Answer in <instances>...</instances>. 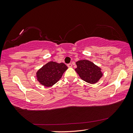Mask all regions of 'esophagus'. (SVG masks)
Wrapping results in <instances>:
<instances>
[{
    "mask_svg": "<svg viewBox=\"0 0 133 133\" xmlns=\"http://www.w3.org/2000/svg\"><path fill=\"white\" fill-rule=\"evenodd\" d=\"M67 66H68L69 67H72V64L71 63H69L68 64H67Z\"/></svg>",
    "mask_w": 133,
    "mask_h": 133,
    "instance_id": "esophagus-1",
    "label": "esophagus"
}]
</instances>
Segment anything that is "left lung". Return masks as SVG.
I'll list each match as a JSON object with an SVG mask.
<instances>
[{"label":"left lung","mask_w":133,"mask_h":133,"mask_svg":"<svg viewBox=\"0 0 133 133\" xmlns=\"http://www.w3.org/2000/svg\"><path fill=\"white\" fill-rule=\"evenodd\" d=\"M77 67L75 70L82 79L87 82L94 84L97 83L102 76L99 67L92 62L87 60L76 62Z\"/></svg>","instance_id":"8db88e82"}]
</instances>
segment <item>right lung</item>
<instances>
[{"label": "right lung", "mask_w": 133, "mask_h": 133, "mask_svg": "<svg viewBox=\"0 0 133 133\" xmlns=\"http://www.w3.org/2000/svg\"><path fill=\"white\" fill-rule=\"evenodd\" d=\"M67 69V66L63 63L50 62L38 70L37 79L43 86L50 87L60 79Z\"/></svg>", "instance_id": "obj_1"}]
</instances>
